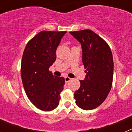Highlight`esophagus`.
Masks as SVG:
<instances>
[{
  "label": "esophagus",
  "instance_id": "1",
  "mask_svg": "<svg viewBox=\"0 0 132 132\" xmlns=\"http://www.w3.org/2000/svg\"><path fill=\"white\" fill-rule=\"evenodd\" d=\"M71 78H69V77H65V82H66V83H67V82H69L70 80H71Z\"/></svg>",
  "mask_w": 132,
  "mask_h": 132
}]
</instances>
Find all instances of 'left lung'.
<instances>
[{"label":"left lung","mask_w":132,"mask_h":132,"mask_svg":"<svg viewBox=\"0 0 132 132\" xmlns=\"http://www.w3.org/2000/svg\"><path fill=\"white\" fill-rule=\"evenodd\" d=\"M81 44L85 73L80 88L75 92L77 105L82 110L97 108L110 91L114 62L111 50L105 41L90 30L70 31Z\"/></svg>","instance_id":"8db88e82"}]
</instances>
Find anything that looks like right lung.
<instances>
[{"label": "right lung", "mask_w": 132, "mask_h": 132, "mask_svg": "<svg viewBox=\"0 0 132 132\" xmlns=\"http://www.w3.org/2000/svg\"><path fill=\"white\" fill-rule=\"evenodd\" d=\"M67 31H42L29 41L21 63V77L26 95L39 110L57 108L65 79L49 71L56 60V50Z\"/></svg>", "instance_id": "right-lung-1"}]
</instances>
